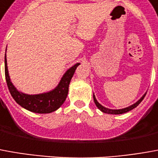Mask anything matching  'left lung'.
I'll use <instances>...</instances> for the list:
<instances>
[{"label":"left lung","instance_id":"8db88e82","mask_svg":"<svg viewBox=\"0 0 158 158\" xmlns=\"http://www.w3.org/2000/svg\"><path fill=\"white\" fill-rule=\"evenodd\" d=\"M145 95H146V93H144V94L142 96V98H141L139 101H137L135 103H133V105L129 106V107H127V108H124V109H121V110H110V109H108V108L103 107V106L101 105V104L98 102V100L96 99V97H95L94 94H93V99H94L95 104H96L98 109L101 110L102 112H103V113L111 114H121L127 113V112H128V111H130V110H133L134 108H136L137 106L139 105V104L142 102V100L144 99V98L145 97Z\"/></svg>","mask_w":158,"mask_h":158}]
</instances>
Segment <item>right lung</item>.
<instances>
[{
    "mask_svg": "<svg viewBox=\"0 0 158 158\" xmlns=\"http://www.w3.org/2000/svg\"><path fill=\"white\" fill-rule=\"evenodd\" d=\"M79 64L76 63L64 73L60 83L54 90L41 94L29 95L19 91L11 82L5 55V76L8 90L16 102L25 110L38 114L51 113L58 110L65 102L68 96L70 81Z\"/></svg>",
    "mask_w": 158,
    "mask_h": 158,
    "instance_id": "1",
    "label": "right lung"
}]
</instances>
